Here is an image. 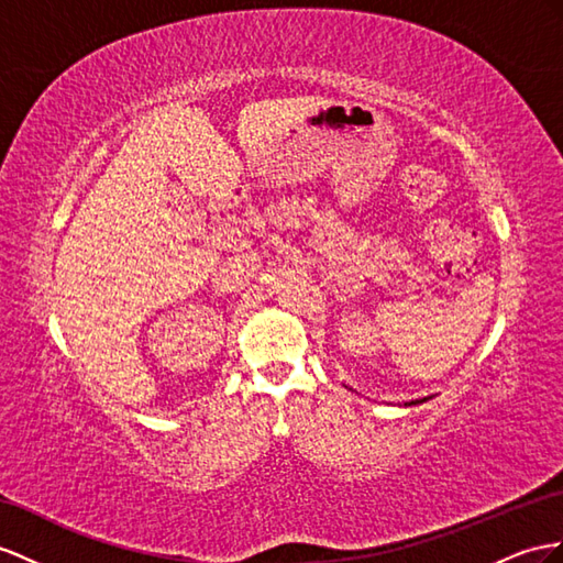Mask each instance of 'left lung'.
I'll list each match as a JSON object with an SVG mask.
<instances>
[{
	"mask_svg": "<svg viewBox=\"0 0 563 563\" xmlns=\"http://www.w3.org/2000/svg\"><path fill=\"white\" fill-rule=\"evenodd\" d=\"M421 401H426V397H423V399H421ZM409 405H416V401H409Z\"/></svg>",
	"mask_w": 563,
	"mask_h": 563,
	"instance_id": "8db88e82",
	"label": "left lung"
}]
</instances>
